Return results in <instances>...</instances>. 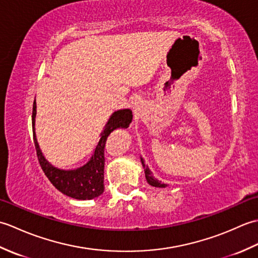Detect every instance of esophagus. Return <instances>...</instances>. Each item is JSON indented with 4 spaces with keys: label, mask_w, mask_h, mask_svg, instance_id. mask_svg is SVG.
Instances as JSON below:
<instances>
[{
    "label": "esophagus",
    "mask_w": 258,
    "mask_h": 258,
    "mask_svg": "<svg viewBox=\"0 0 258 258\" xmlns=\"http://www.w3.org/2000/svg\"><path fill=\"white\" fill-rule=\"evenodd\" d=\"M133 104H134V105H136V102H135V103H133Z\"/></svg>",
    "instance_id": "34e87169"
}]
</instances>
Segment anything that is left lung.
I'll use <instances>...</instances> for the list:
<instances>
[{
    "label": "left lung",
    "mask_w": 258,
    "mask_h": 258,
    "mask_svg": "<svg viewBox=\"0 0 258 258\" xmlns=\"http://www.w3.org/2000/svg\"><path fill=\"white\" fill-rule=\"evenodd\" d=\"M141 162H142V165H143V167H144V172H145V177H146V180H147V183H149L150 185H152V186H154V187H166V184H163L161 180H158V179H156L154 176H153V174H152V172H151V169L147 167V165H145V163H144V160L143 158L141 157Z\"/></svg>",
    "instance_id": "8db88e82"
}]
</instances>
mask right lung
I'll return each instance as SVG.
<instances>
[{
	"label": "right lung",
	"mask_w": 258,
	"mask_h": 258,
	"mask_svg": "<svg viewBox=\"0 0 258 258\" xmlns=\"http://www.w3.org/2000/svg\"><path fill=\"white\" fill-rule=\"evenodd\" d=\"M35 115H36V103L33 104L32 113V127H33V140L36 150L37 160L43 172L50 182L55 186L59 191L75 200H92L100 196L104 191V147H105L108 135L116 128H127L130 123L132 122L133 114L128 108L118 109L114 112L108 122L101 133V139L95 147L94 153L91 160L85 165L76 169H59L54 167L43 156L40 146H38L35 135Z\"/></svg>",
	"instance_id": "add662e5"
}]
</instances>
